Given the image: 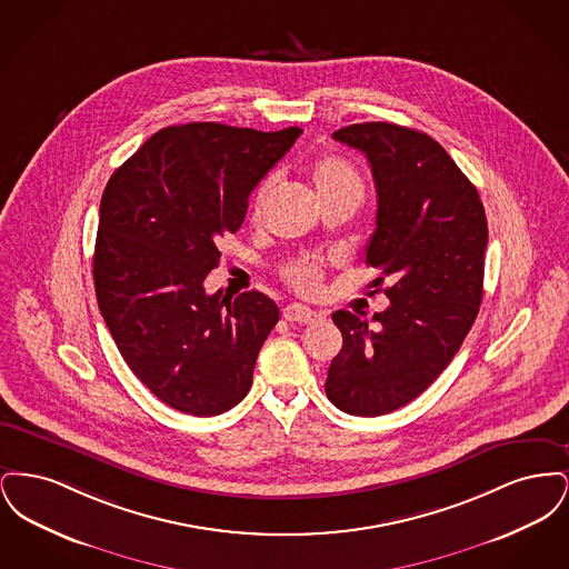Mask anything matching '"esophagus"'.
<instances>
[{"instance_id": "esophagus-1", "label": "esophagus", "mask_w": 569, "mask_h": 569, "mask_svg": "<svg viewBox=\"0 0 569 569\" xmlns=\"http://www.w3.org/2000/svg\"><path fill=\"white\" fill-rule=\"evenodd\" d=\"M283 318L288 322H300V325H313L316 320L322 318L320 311H313L300 302H290L286 309H283Z\"/></svg>"}]
</instances>
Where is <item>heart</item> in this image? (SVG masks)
<instances>
[{
	"instance_id": "b5f03b06",
	"label": "heart",
	"mask_w": 569,
	"mask_h": 569,
	"mask_svg": "<svg viewBox=\"0 0 569 569\" xmlns=\"http://www.w3.org/2000/svg\"><path fill=\"white\" fill-rule=\"evenodd\" d=\"M311 181L316 186V191L320 193V198L337 196V193H350V191L360 193V188H362L358 170L353 168L352 162H348L341 156H332V153L320 156L316 162L311 163ZM272 188H274V177L271 174V177L262 179L258 183V188L253 190L251 202H249V216L253 219H258L262 213V209L272 193ZM281 274L295 290L305 292V295H313L322 286V267L311 258H298V260L288 262Z\"/></svg>"
}]
</instances>
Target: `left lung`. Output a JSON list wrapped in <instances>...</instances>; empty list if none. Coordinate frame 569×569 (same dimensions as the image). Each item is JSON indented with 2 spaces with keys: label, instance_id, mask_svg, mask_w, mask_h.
Instances as JSON below:
<instances>
[{
  "label": "left lung",
  "instance_id": "left-lung-1",
  "mask_svg": "<svg viewBox=\"0 0 569 569\" xmlns=\"http://www.w3.org/2000/svg\"><path fill=\"white\" fill-rule=\"evenodd\" d=\"M362 151L378 190L367 264L390 286L371 328L339 309L343 348L326 397L352 416H381L422 395L459 352L482 302L487 213L480 193L431 136L403 126L353 123L332 134Z\"/></svg>",
  "mask_w": 569,
  "mask_h": 569
}]
</instances>
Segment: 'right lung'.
<instances>
[{
    "label": "right lung",
    "mask_w": 569,
    "mask_h": 569,
    "mask_svg": "<svg viewBox=\"0 0 569 569\" xmlns=\"http://www.w3.org/2000/svg\"><path fill=\"white\" fill-rule=\"evenodd\" d=\"M300 128L170 126L119 166L100 202L96 297L128 367L160 401L217 416L249 392L256 358L279 320L262 292L207 295L217 244Z\"/></svg>",
    "instance_id": "add662e5"
}]
</instances>
